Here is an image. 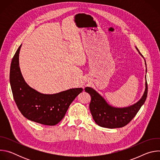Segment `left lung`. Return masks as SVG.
<instances>
[{"label": "left lung", "mask_w": 160, "mask_h": 160, "mask_svg": "<svg viewBox=\"0 0 160 160\" xmlns=\"http://www.w3.org/2000/svg\"><path fill=\"white\" fill-rule=\"evenodd\" d=\"M135 48L139 54L144 58L139 49L136 47ZM144 61L146 64V72L147 73L145 59ZM145 78V90L142 98L136 103L124 108L112 106L94 88L89 87H85V91L88 93L91 97L89 108L95 122L100 127L108 128H120L127 125L135 117L136 114L146 101L148 95L146 75Z\"/></svg>", "instance_id": "8db88e82"}]
</instances>
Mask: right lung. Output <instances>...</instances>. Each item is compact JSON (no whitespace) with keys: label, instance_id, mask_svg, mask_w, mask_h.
Masks as SVG:
<instances>
[{"label":"right lung","instance_id":"add662e5","mask_svg":"<svg viewBox=\"0 0 160 160\" xmlns=\"http://www.w3.org/2000/svg\"><path fill=\"white\" fill-rule=\"evenodd\" d=\"M21 45L12 59L10 68V84L15 102L28 120L42 125H55L63 118L70 105L83 88H73L56 94H45L30 87L22 77L19 66Z\"/></svg>","mask_w":160,"mask_h":160}]
</instances>
